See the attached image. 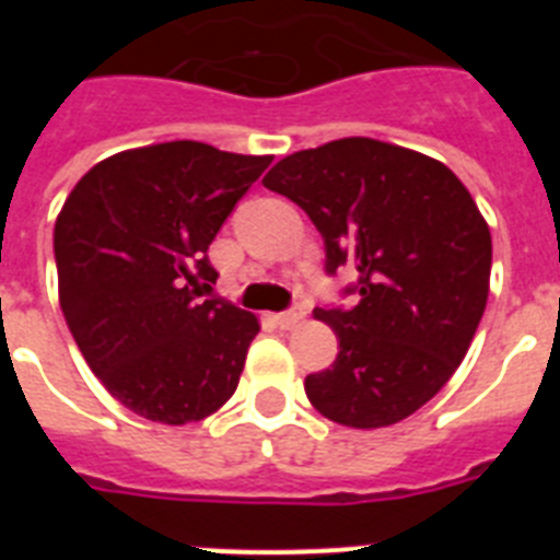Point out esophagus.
Here are the masks:
<instances>
[{
	"mask_svg": "<svg viewBox=\"0 0 560 560\" xmlns=\"http://www.w3.org/2000/svg\"><path fill=\"white\" fill-rule=\"evenodd\" d=\"M303 319H305V308H303V305H294V308L283 311V314H277V325H280V328H283V330L296 328V325L303 323Z\"/></svg>",
	"mask_w": 560,
	"mask_h": 560,
	"instance_id": "obj_1",
	"label": "esophagus"
}]
</instances>
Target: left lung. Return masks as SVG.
I'll use <instances>...</instances> for the list:
<instances>
[{
    "instance_id": "left-lung-1",
    "label": "left lung",
    "mask_w": 560,
    "mask_h": 560,
    "mask_svg": "<svg viewBox=\"0 0 560 560\" xmlns=\"http://www.w3.org/2000/svg\"><path fill=\"white\" fill-rule=\"evenodd\" d=\"M264 185L308 212L325 271H355L353 308H316L339 353L305 378L316 412L350 429L393 427L443 389L488 303L491 230L443 162L345 137L296 151Z\"/></svg>"
}]
</instances>
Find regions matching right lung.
Listing matches in <instances>:
<instances>
[{"instance_id":"right-lung-1","label":"right lung","mask_w":560,"mask_h":560,"mask_svg":"<svg viewBox=\"0 0 560 560\" xmlns=\"http://www.w3.org/2000/svg\"><path fill=\"white\" fill-rule=\"evenodd\" d=\"M271 156L176 140L97 162L56 221L58 296L92 373L122 407L192 423L232 398L255 314L205 300L207 260L235 205Z\"/></svg>"}]
</instances>
